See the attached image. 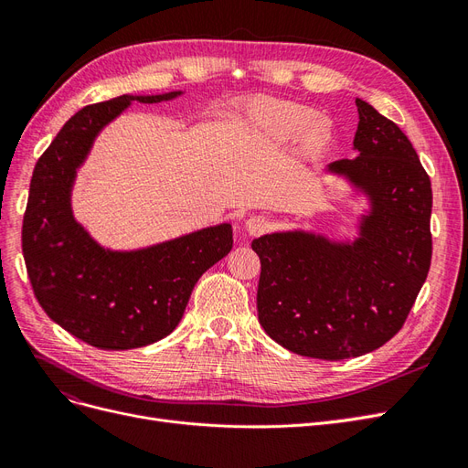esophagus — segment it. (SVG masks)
I'll list each match as a JSON object with an SVG mask.
<instances>
[{
	"label": "esophagus",
	"mask_w": 468,
	"mask_h": 468,
	"mask_svg": "<svg viewBox=\"0 0 468 468\" xmlns=\"http://www.w3.org/2000/svg\"><path fill=\"white\" fill-rule=\"evenodd\" d=\"M244 229L250 236H260L269 229V220L265 217H250L244 222Z\"/></svg>",
	"instance_id": "obj_1"
}]
</instances>
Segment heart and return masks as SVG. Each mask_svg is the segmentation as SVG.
<instances>
[{
  "mask_svg": "<svg viewBox=\"0 0 468 468\" xmlns=\"http://www.w3.org/2000/svg\"><path fill=\"white\" fill-rule=\"evenodd\" d=\"M246 129L265 146H285L294 140L296 154L306 160L320 158L334 140L330 119L316 117L314 109L267 97L248 105Z\"/></svg>",
  "mask_w": 468,
  "mask_h": 468,
  "instance_id": "obj_1",
  "label": "heart"
}]
</instances>
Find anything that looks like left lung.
Returning <instances> with one entry per match:
<instances>
[{
    "label": "left lung",
    "mask_w": 468,
    "mask_h": 468,
    "mask_svg": "<svg viewBox=\"0 0 468 468\" xmlns=\"http://www.w3.org/2000/svg\"><path fill=\"white\" fill-rule=\"evenodd\" d=\"M357 158L324 176L359 205L353 236L287 229L251 242L260 256L258 316L296 356L339 361L385 346L402 328L431 263V181L408 136L356 99Z\"/></svg>",
    "instance_id": "1"
}]
</instances>
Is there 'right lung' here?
Wrapping results in <instances>:
<instances>
[{
    "label": "right lung",
    "instance_id": "obj_1",
    "mask_svg": "<svg viewBox=\"0 0 468 468\" xmlns=\"http://www.w3.org/2000/svg\"><path fill=\"white\" fill-rule=\"evenodd\" d=\"M183 93H124L83 107L35 165L23 218L27 273L50 320L93 347L134 349L172 334L197 281L232 250L230 222L115 250L97 242L74 215L78 169L105 126L134 101H174Z\"/></svg>",
    "mask_w": 468,
    "mask_h": 468
}]
</instances>
